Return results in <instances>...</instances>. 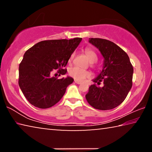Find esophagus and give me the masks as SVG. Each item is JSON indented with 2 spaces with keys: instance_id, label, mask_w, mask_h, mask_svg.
<instances>
[{
  "instance_id": "obj_1",
  "label": "esophagus",
  "mask_w": 152,
  "mask_h": 152,
  "mask_svg": "<svg viewBox=\"0 0 152 152\" xmlns=\"http://www.w3.org/2000/svg\"><path fill=\"white\" fill-rule=\"evenodd\" d=\"M74 82H75V83L78 84H81V82H80L78 80H74Z\"/></svg>"
}]
</instances>
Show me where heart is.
I'll return each instance as SVG.
<instances>
[{
  "mask_svg": "<svg viewBox=\"0 0 152 152\" xmlns=\"http://www.w3.org/2000/svg\"><path fill=\"white\" fill-rule=\"evenodd\" d=\"M84 52H85V54L87 58L88 59L89 61L91 63H94L96 62L97 60V56L94 51H92L91 49L90 48H86L85 50H84ZM74 56V53H72L70 56V58L68 59V63L70 64L72 61L73 58ZM69 75L70 76L73 77V78L76 80L78 81H82L84 80V79L86 78H88V77L91 76V73L90 72L87 70H82L78 68V67H74V68H72L69 70Z\"/></svg>",
  "mask_w": 152,
  "mask_h": 152,
  "instance_id": "b5f03b06",
  "label": "heart"
}]
</instances>
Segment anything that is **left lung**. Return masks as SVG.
Here are the masks:
<instances>
[{
	"instance_id": "1",
	"label": "left lung",
	"mask_w": 152,
	"mask_h": 152,
	"mask_svg": "<svg viewBox=\"0 0 152 152\" xmlns=\"http://www.w3.org/2000/svg\"><path fill=\"white\" fill-rule=\"evenodd\" d=\"M89 43L99 49L104 58L102 71L92 81L98 84L102 82L104 86H90L86 101L96 109H113L124 101L132 88L133 66L125 51L115 43L100 38H90Z\"/></svg>"
}]
</instances>
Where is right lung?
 I'll return each mask as SVG.
<instances>
[{"instance_id": "add662e5", "label": "right lung", "mask_w": 152, "mask_h": 152, "mask_svg": "<svg viewBox=\"0 0 152 152\" xmlns=\"http://www.w3.org/2000/svg\"><path fill=\"white\" fill-rule=\"evenodd\" d=\"M82 39L42 41L26 51L19 64V85L33 106L48 109L60 101L74 79L69 76L58 79L51 77V73L57 69L59 76L67 72L63 68Z\"/></svg>"}]
</instances>
